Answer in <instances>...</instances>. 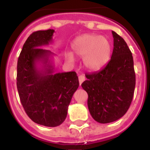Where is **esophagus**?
Returning a JSON list of instances; mask_svg holds the SVG:
<instances>
[{
    "label": "esophagus",
    "mask_w": 150,
    "mask_h": 150,
    "mask_svg": "<svg viewBox=\"0 0 150 150\" xmlns=\"http://www.w3.org/2000/svg\"><path fill=\"white\" fill-rule=\"evenodd\" d=\"M78 79H79V83H80V86L82 84V82L86 80V77H85V76H83V75H81V76H79V77H78Z\"/></svg>",
    "instance_id": "1"
}]
</instances>
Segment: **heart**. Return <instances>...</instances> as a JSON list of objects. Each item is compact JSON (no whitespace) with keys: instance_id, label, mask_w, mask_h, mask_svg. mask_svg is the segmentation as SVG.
I'll return each instance as SVG.
<instances>
[{"instance_id":"heart-1","label":"heart","mask_w":150,"mask_h":150,"mask_svg":"<svg viewBox=\"0 0 150 150\" xmlns=\"http://www.w3.org/2000/svg\"><path fill=\"white\" fill-rule=\"evenodd\" d=\"M72 52L65 53V59L73 63L74 56L83 57L84 66L89 71H98L110 61L112 45L107 38L98 34H84L74 39Z\"/></svg>"}]
</instances>
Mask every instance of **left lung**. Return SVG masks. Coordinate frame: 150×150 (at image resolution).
I'll use <instances>...</instances> for the list:
<instances>
[{
	"instance_id": "8db88e82",
	"label": "left lung",
	"mask_w": 150,
	"mask_h": 150,
	"mask_svg": "<svg viewBox=\"0 0 150 150\" xmlns=\"http://www.w3.org/2000/svg\"><path fill=\"white\" fill-rule=\"evenodd\" d=\"M110 61L98 72L86 74L81 84L88 93V108L95 121L105 124L123 117L132 102L136 84L132 52L114 31Z\"/></svg>"
}]
</instances>
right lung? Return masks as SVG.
Wrapping results in <instances>:
<instances>
[{"label":"right lung","mask_w":150,"mask_h":150,"mask_svg":"<svg viewBox=\"0 0 150 150\" xmlns=\"http://www.w3.org/2000/svg\"><path fill=\"white\" fill-rule=\"evenodd\" d=\"M53 33V29L33 33L17 61V87L23 108L32 121L48 127L64 122L79 86L76 72L54 73V53L41 48L52 43Z\"/></svg>","instance_id":"obj_1"}]
</instances>
